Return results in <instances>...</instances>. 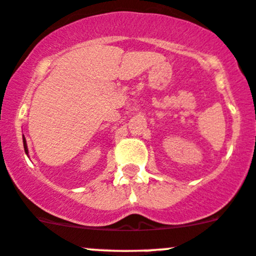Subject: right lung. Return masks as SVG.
<instances>
[{"label": "right lung", "instance_id": "add662e5", "mask_svg": "<svg viewBox=\"0 0 256 256\" xmlns=\"http://www.w3.org/2000/svg\"><path fill=\"white\" fill-rule=\"evenodd\" d=\"M22 140H24V148H25V152H26V154H28V145H26L25 138H22Z\"/></svg>", "mask_w": 256, "mask_h": 256}]
</instances>
